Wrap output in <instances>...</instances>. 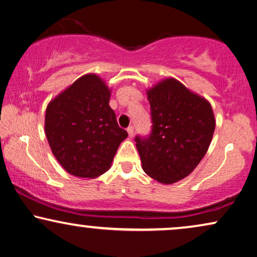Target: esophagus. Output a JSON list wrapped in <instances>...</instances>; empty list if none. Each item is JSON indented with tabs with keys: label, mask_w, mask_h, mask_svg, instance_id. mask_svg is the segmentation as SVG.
Here are the masks:
<instances>
[{
	"label": "esophagus",
	"mask_w": 257,
	"mask_h": 257,
	"mask_svg": "<svg viewBox=\"0 0 257 257\" xmlns=\"http://www.w3.org/2000/svg\"><path fill=\"white\" fill-rule=\"evenodd\" d=\"M127 132H128V135L130 137L134 136V127H133V125H129V127L127 128Z\"/></svg>",
	"instance_id": "34e87169"
}]
</instances>
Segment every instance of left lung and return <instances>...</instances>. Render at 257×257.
<instances>
[{
	"label": "left lung",
	"instance_id": "8db88e82",
	"mask_svg": "<svg viewBox=\"0 0 257 257\" xmlns=\"http://www.w3.org/2000/svg\"><path fill=\"white\" fill-rule=\"evenodd\" d=\"M148 100L151 133L135 137L142 169L157 182L176 183L207 153L215 129L212 107L172 78L149 89Z\"/></svg>",
	"mask_w": 257,
	"mask_h": 257
}]
</instances>
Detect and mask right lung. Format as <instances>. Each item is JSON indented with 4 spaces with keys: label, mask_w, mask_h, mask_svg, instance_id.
Instances as JSON below:
<instances>
[{
    "label": "right lung",
    "mask_w": 257,
    "mask_h": 257,
    "mask_svg": "<svg viewBox=\"0 0 257 257\" xmlns=\"http://www.w3.org/2000/svg\"><path fill=\"white\" fill-rule=\"evenodd\" d=\"M109 97L110 91L97 75L86 74L46 108V139L71 175L89 179L102 175L128 136L118 127Z\"/></svg>",
    "instance_id": "1"
}]
</instances>
